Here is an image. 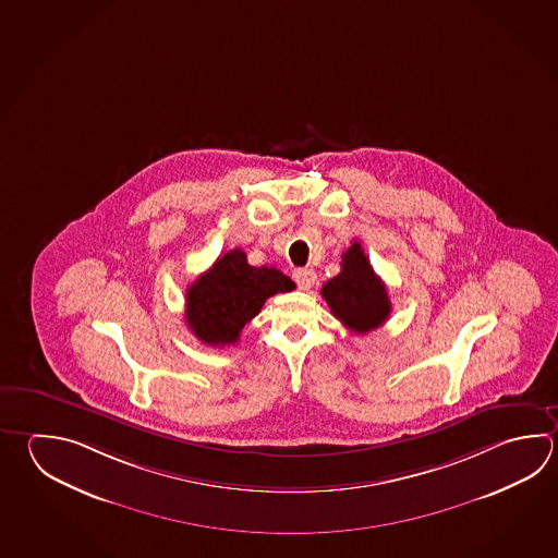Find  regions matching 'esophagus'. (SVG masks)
Segmentation results:
<instances>
[{
	"mask_svg": "<svg viewBox=\"0 0 558 558\" xmlns=\"http://www.w3.org/2000/svg\"><path fill=\"white\" fill-rule=\"evenodd\" d=\"M316 272L312 270V268H300V270H295L294 280L295 284L300 290H310V288H314L316 284Z\"/></svg>",
	"mask_w": 558,
	"mask_h": 558,
	"instance_id": "obj_1",
	"label": "esophagus"
}]
</instances>
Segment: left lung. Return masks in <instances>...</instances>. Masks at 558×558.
Here are the masks:
<instances>
[{
	"instance_id": "1",
	"label": "left lung",
	"mask_w": 558,
	"mask_h": 558,
	"mask_svg": "<svg viewBox=\"0 0 558 558\" xmlns=\"http://www.w3.org/2000/svg\"><path fill=\"white\" fill-rule=\"evenodd\" d=\"M322 295L331 314L355 333L373 331L390 316L387 288L359 242L341 254V272L324 284Z\"/></svg>"
}]
</instances>
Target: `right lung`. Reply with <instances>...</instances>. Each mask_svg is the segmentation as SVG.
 Returning <instances> with one entry per match:
<instances>
[{
  "label": "right lung",
  "mask_w": 558,
  "mask_h": 558,
  "mask_svg": "<svg viewBox=\"0 0 558 558\" xmlns=\"http://www.w3.org/2000/svg\"><path fill=\"white\" fill-rule=\"evenodd\" d=\"M295 284L274 266H251L241 248L222 254L187 288L185 322L207 345H232L270 295L292 292Z\"/></svg>",
  "instance_id": "right-lung-1"
}]
</instances>
